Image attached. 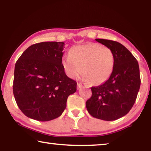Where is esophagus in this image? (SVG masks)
<instances>
[{"instance_id": "esophagus-1", "label": "esophagus", "mask_w": 151, "mask_h": 151, "mask_svg": "<svg viewBox=\"0 0 151 151\" xmlns=\"http://www.w3.org/2000/svg\"><path fill=\"white\" fill-rule=\"evenodd\" d=\"M83 87H84V85H82L81 83H77V88H78V89H79V88H83Z\"/></svg>"}]
</instances>
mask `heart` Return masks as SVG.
<instances>
[{"label":"heart","mask_w":151,"mask_h":151,"mask_svg":"<svg viewBox=\"0 0 151 151\" xmlns=\"http://www.w3.org/2000/svg\"><path fill=\"white\" fill-rule=\"evenodd\" d=\"M62 64L70 78H77L83 70L85 81L92 85H100L111 75L114 58L109 47L88 43L71 48L70 55L63 57Z\"/></svg>","instance_id":"heart-1"}]
</instances>
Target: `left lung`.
Segmentation results:
<instances>
[{"mask_svg": "<svg viewBox=\"0 0 151 151\" xmlns=\"http://www.w3.org/2000/svg\"><path fill=\"white\" fill-rule=\"evenodd\" d=\"M114 55L113 70L105 83L91 87L92 96L86 102L88 113L103 121H114L130 111L140 86L139 66L132 53L114 40L96 39Z\"/></svg>", "mask_w": 151, "mask_h": 151, "instance_id": "obj_1", "label": "left lung"}]
</instances>
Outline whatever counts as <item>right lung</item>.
Instances as JSON below:
<instances>
[{"mask_svg": "<svg viewBox=\"0 0 151 151\" xmlns=\"http://www.w3.org/2000/svg\"><path fill=\"white\" fill-rule=\"evenodd\" d=\"M63 42H42L24 50L14 67L13 94L24 115L39 121L60 116L76 82L68 78L62 64Z\"/></svg>", "mask_w": 151, "mask_h": 151, "instance_id": "1", "label": "right lung"}]
</instances>
